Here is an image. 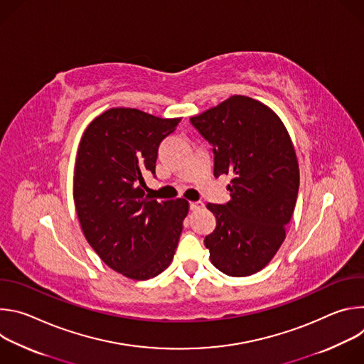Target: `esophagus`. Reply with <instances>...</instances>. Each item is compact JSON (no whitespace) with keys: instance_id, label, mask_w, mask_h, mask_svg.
<instances>
[{"instance_id":"obj_1","label":"esophagus","mask_w":364,"mask_h":364,"mask_svg":"<svg viewBox=\"0 0 364 364\" xmlns=\"http://www.w3.org/2000/svg\"><path fill=\"white\" fill-rule=\"evenodd\" d=\"M190 210H193V212H196V210H200L201 207L204 205V203L203 201H190Z\"/></svg>"}]
</instances>
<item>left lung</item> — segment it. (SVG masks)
Returning <instances> with one entry per match:
<instances>
[{"instance_id":"8db88e82","label":"left lung","mask_w":364,"mask_h":364,"mask_svg":"<svg viewBox=\"0 0 364 364\" xmlns=\"http://www.w3.org/2000/svg\"><path fill=\"white\" fill-rule=\"evenodd\" d=\"M190 122L212 145L215 177L232 176L230 200L207 204L216 216L204 237L210 261L229 277L256 274L281 247L295 209L299 170L288 131L272 109L240 95Z\"/></svg>"}]
</instances>
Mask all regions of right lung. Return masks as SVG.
I'll return each mask as SVG.
<instances>
[{"instance_id":"right-lung-1","label":"right lung","mask_w":364,"mask_h":364,"mask_svg":"<svg viewBox=\"0 0 364 364\" xmlns=\"http://www.w3.org/2000/svg\"><path fill=\"white\" fill-rule=\"evenodd\" d=\"M180 121L112 108L79 144L73 198L83 235L103 262L131 279L154 278L171 264L188 213L184 198L157 201L144 190L160 144Z\"/></svg>"}]
</instances>
